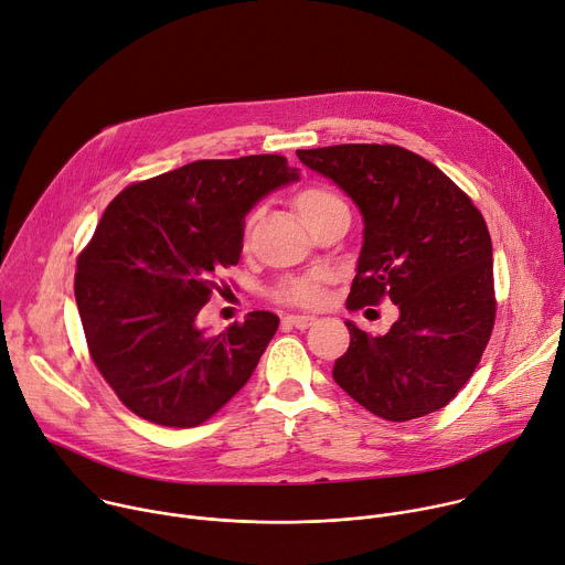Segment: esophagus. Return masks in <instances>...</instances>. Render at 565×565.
<instances>
[{"label":"esophagus","instance_id":"1","mask_svg":"<svg viewBox=\"0 0 565 565\" xmlns=\"http://www.w3.org/2000/svg\"><path fill=\"white\" fill-rule=\"evenodd\" d=\"M284 322L295 327V329H309L318 322V318H313V316H286Z\"/></svg>","mask_w":565,"mask_h":565}]
</instances>
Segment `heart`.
<instances>
[{
    "mask_svg": "<svg viewBox=\"0 0 565 565\" xmlns=\"http://www.w3.org/2000/svg\"><path fill=\"white\" fill-rule=\"evenodd\" d=\"M342 204L344 200L333 189L320 186V184L306 186L295 198V210L306 225H311L313 221H318L320 216H324L335 207H342ZM247 230H249V223L245 227V236H247ZM324 284H327V277L322 273H309V275H299L281 281L275 295L279 301L313 309V306L324 303V297H327Z\"/></svg>",
    "mask_w": 565,
    "mask_h": 565,
    "instance_id": "heart-1",
    "label": "heart"
}]
</instances>
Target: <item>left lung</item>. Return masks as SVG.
<instances>
[{"label":"left lung","mask_w":565,"mask_h":565,"mask_svg":"<svg viewBox=\"0 0 565 565\" xmlns=\"http://www.w3.org/2000/svg\"><path fill=\"white\" fill-rule=\"evenodd\" d=\"M361 210L363 247L347 309L398 306L385 335L344 322L333 381L372 415L407 422L444 407L478 367L495 320L493 252L471 198L435 164L392 143L297 150Z\"/></svg>","instance_id":"8db88e82"}]
</instances>
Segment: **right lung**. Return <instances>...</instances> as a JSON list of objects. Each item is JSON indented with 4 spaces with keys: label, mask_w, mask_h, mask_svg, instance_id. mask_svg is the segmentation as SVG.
Here are the masks:
<instances>
[{
    "label": "right lung",
    "mask_w": 565,
    "mask_h": 565,
    "mask_svg": "<svg viewBox=\"0 0 565 565\" xmlns=\"http://www.w3.org/2000/svg\"><path fill=\"white\" fill-rule=\"evenodd\" d=\"M297 180L281 156L200 160L108 204L78 256L74 295L94 365L137 417L193 428L249 381L279 318L252 311L210 335L198 313L238 264L247 212Z\"/></svg>",
    "instance_id": "1"
}]
</instances>
